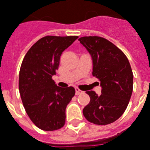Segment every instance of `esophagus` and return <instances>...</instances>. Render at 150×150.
<instances>
[{
    "label": "esophagus",
    "mask_w": 150,
    "mask_h": 150,
    "mask_svg": "<svg viewBox=\"0 0 150 150\" xmlns=\"http://www.w3.org/2000/svg\"><path fill=\"white\" fill-rule=\"evenodd\" d=\"M82 93H83L82 91H81L80 89H79L78 88H75V94H76V95H79V94H81Z\"/></svg>",
    "instance_id": "34e87169"
}]
</instances>
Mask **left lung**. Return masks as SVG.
<instances>
[{
  "label": "left lung",
  "instance_id": "8db88e82",
  "mask_svg": "<svg viewBox=\"0 0 150 150\" xmlns=\"http://www.w3.org/2000/svg\"><path fill=\"white\" fill-rule=\"evenodd\" d=\"M93 59V75L100 82L101 94L86 92L90 102L83 110L85 119L97 125H107L119 119L129 103L133 74L126 55L117 46L100 36L79 39Z\"/></svg>",
  "mask_w": 150,
  "mask_h": 150
}]
</instances>
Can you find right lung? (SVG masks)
I'll list each match as a JSON object with an SVG mask.
<instances>
[{"label":"right lung","instance_id":"right-lung-1","mask_svg":"<svg viewBox=\"0 0 150 150\" xmlns=\"http://www.w3.org/2000/svg\"><path fill=\"white\" fill-rule=\"evenodd\" d=\"M78 36L47 35L31 46L19 71L18 88L25 110L40 129L55 131L64 126L66 108L75 90L60 88L52 76L58 69L62 52Z\"/></svg>","mask_w":150,"mask_h":150}]
</instances>
